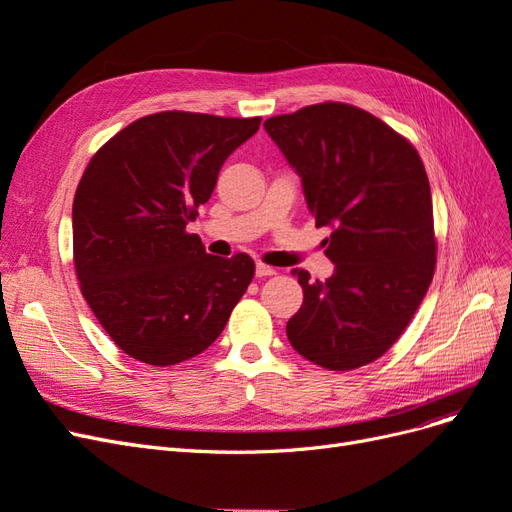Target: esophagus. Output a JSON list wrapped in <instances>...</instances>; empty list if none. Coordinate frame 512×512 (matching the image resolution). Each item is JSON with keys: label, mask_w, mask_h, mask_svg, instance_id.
<instances>
[{"label": "esophagus", "mask_w": 512, "mask_h": 512, "mask_svg": "<svg viewBox=\"0 0 512 512\" xmlns=\"http://www.w3.org/2000/svg\"><path fill=\"white\" fill-rule=\"evenodd\" d=\"M275 275V269L269 267V265H262V262H258L256 265V277H271Z\"/></svg>", "instance_id": "obj_1"}]
</instances>
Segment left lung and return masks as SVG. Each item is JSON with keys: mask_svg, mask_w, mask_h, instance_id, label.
<instances>
[{"mask_svg": "<svg viewBox=\"0 0 512 512\" xmlns=\"http://www.w3.org/2000/svg\"><path fill=\"white\" fill-rule=\"evenodd\" d=\"M303 179L307 209L335 262L329 280L294 269L303 305L292 348L331 371L374 363L408 329L436 271L425 166L406 136L359 106L322 102L265 121Z\"/></svg>", "mask_w": 512, "mask_h": 512, "instance_id": "8db88e82", "label": "left lung"}]
</instances>
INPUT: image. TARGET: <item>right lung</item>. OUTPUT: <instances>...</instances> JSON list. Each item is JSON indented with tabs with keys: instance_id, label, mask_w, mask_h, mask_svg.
I'll return each instance as SVG.
<instances>
[{
	"instance_id": "1",
	"label": "right lung",
	"mask_w": 512,
	"mask_h": 512,
	"mask_svg": "<svg viewBox=\"0 0 512 512\" xmlns=\"http://www.w3.org/2000/svg\"><path fill=\"white\" fill-rule=\"evenodd\" d=\"M258 126L260 117L162 111L89 160L72 205L74 271L102 329L132 359L168 367L207 350L250 286L254 260L207 254L188 224Z\"/></svg>"
}]
</instances>
